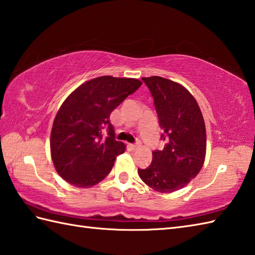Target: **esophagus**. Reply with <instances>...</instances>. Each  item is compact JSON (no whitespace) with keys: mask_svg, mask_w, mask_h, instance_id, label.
Instances as JSON below:
<instances>
[{"mask_svg":"<svg viewBox=\"0 0 255 255\" xmlns=\"http://www.w3.org/2000/svg\"><path fill=\"white\" fill-rule=\"evenodd\" d=\"M140 147H141V143H140V142L130 144V148H131L132 150H137V149H138V148H140Z\"/></svg>","mask_w":255,"mask_h":255,"instance_id":"esophagus-1","label":"esophagus"}]
</instances>
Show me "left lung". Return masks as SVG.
Masks as SVG:
<instances>
[{
  "instance_id": "left-lung-1",
  "label": "left lung",
  "mask_w": 255,
  "mask_h": 255,
  "mask_svg": "<svg viewBox=\"0 0 255 255\" xmlns=\"http://www.w3.org/2000/svg\"><path fill=\"white\" fill-rule=\"evenodd\" d=\"M153 97L163 150H154L152 162L138 169L140 178L160 193L183 188L205 161L206 128L196 100L183 85L161 77L142 78Z\"/></svg>"
}]
</instances>
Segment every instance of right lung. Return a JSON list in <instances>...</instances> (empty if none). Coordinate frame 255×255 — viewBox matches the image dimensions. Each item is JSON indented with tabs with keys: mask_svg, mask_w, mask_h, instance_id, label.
Returning <instances> with one entry per match:
<instances>
[{
	"mask_svg": "<svg viewBox=\"0 0 255 255\" xmlns=\"http://www.w3.org/2000/svg\"><path fill=\"white\" fill-rule=\"evenodd\" d=\"M142 82L111 75L80 85L62 103L53 121L50 150L57 172L73 186L86 188L107 176L125 144L115 140L111 113ZM108 137L102 139L103 128Z\"/></svg>",
	"mask_w": 255,
	"mask_h": 255,
	"instance_id": "1",
	"label": "right lung"
}]
</instances>
